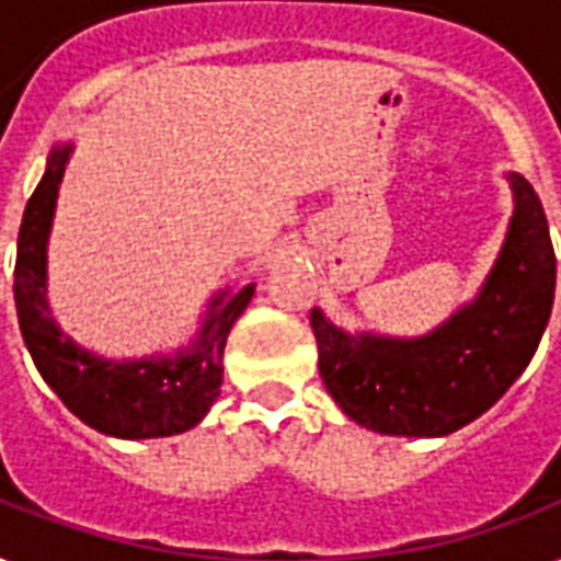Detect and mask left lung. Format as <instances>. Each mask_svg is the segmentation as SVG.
I'll list each match as a JSON object with an SVG mask.
<instances>
[{
  "label": "left lung",
  "mask_w": 561,
  "mask_h": 561,
  "mask_svg": "<svg viewBox=\"0 0 561 561\" xmlns=\"http://www.w3.org/2000/svg\"><path fill=\"white\" fill-rule=\"evenodd\" d=\"M513 218L478 297L422 337L337 329L314 308L325 390L352 422L387 436H445L504 396L539 350L553 308L557 255L539 194L506 174Z\"/></svg>",
  "instance_id": "8db88e82"
}]
</instances>
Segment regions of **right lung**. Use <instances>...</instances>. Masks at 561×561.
Listing matches in <instances>:
<instances>
[{
    "instance_id": "right-lung-1",
    "label": "right lung",
    "mask_w": 561,
    "mask_h": 561,
    "mask_svg": "<svg viewBox=\"0 0 561 561\" xmlns=\"http://www.w3.org/2000/svg\"><path fill=\"white\" fill-rule=\"evenodd\" d=\"M69 157L72 142L51 148L46 174L22 215L13 271L22 341L43 381L83 425L118 439L183 434L197 425L218 399L229 329L250 306L255 285L215 294L192 343L171 355L116 360L83 350L57 325L46 299L48 232Z\"/></svg>"
}]
</instances>
